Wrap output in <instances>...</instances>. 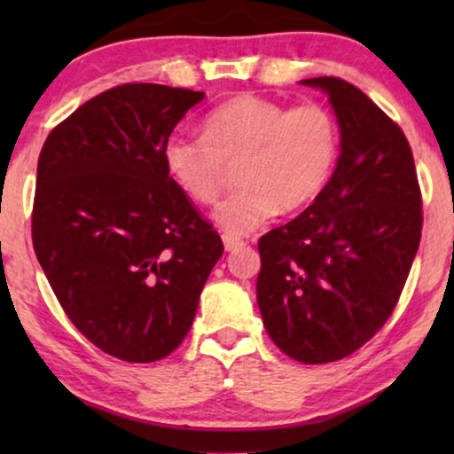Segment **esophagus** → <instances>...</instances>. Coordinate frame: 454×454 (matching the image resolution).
I'll return each mask as SVG.
<instances>
[{
    "instance_id": "esophagus-1",
    "label": "esophagus",
    "mask_w": 454,
    "mask_h": 454,
    "mask_svg": "<svg viewBox=\"0 0 454 454\" xmlns=\"http://www.w3.org/2000/svg\"><path fill=\"white\" fill-rule=\"evenodd\" d=\"M223 244H225V250H238V247H241L244 246V239H239V238H233V235H229V233H223Z\"/></svg>"
}]
</instances>
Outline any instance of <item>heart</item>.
<instances>
[{
  "instance_id": "obj_1",
  "label": "heart",
  "mask_w": 454,
  "mask_h": 454,
  "mask_svg": "<svg viewBox=\"0 0 454 454\" xmlns=\"http://www.w3.org/2000/svg\"><path fill=\"white\" fill-rule=\"evenodd\" d=\"M339 154V128L318 103L295 107L238 95L204 117L202 136L173 134L165 169L185 198L202 207L219 200L235 165L239 188L215 210L227 233L246 235L277 215L294 213L325 188Z\"/></svg>"
}]
</instances>
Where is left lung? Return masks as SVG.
<instances>
[{
    "instance_id": "1",
    "label": "left lung",
    "mask_w": 454,
    "mask_h": 454,
    "mask_svg": "<svg viewBox=\"0 0 454 454\" xmlns=\"http://www.w3.org/2000/svg\"><path fill=\"white\" fill-rule=\"evenodd\" d=\"M303 84L328 92L340 154L312 207L258 241V308L285 356L328 364L356 353L390 318L421 239V190L411 146L357 86L334 76Z\"/></svg>"
}]
</instances>
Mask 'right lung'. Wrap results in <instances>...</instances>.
<instances>
[{
    "label": "right lung",
    "mask_w": 454,
    "mask_h": 454,
    "mask_svg": "<svg viewBox=\"0 0 454 454\" xmlns=\"http://www.w3.org/2000/svg\"><path fill=\"white\" fill-rule=\"evenodd\" d=\"M204 92L128 82L49 132L36 165L33 246L59 306L98 349L132 364L176 351L223 254L173 184L163 146Z\"/></svg>",
    "instance_id": "1"
}]
</instances>
